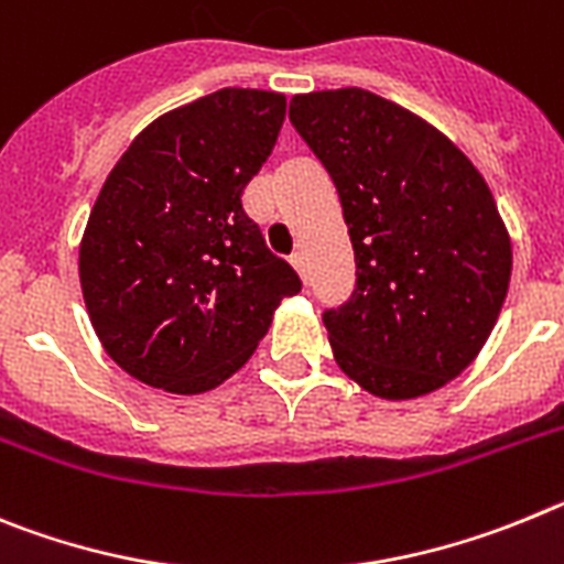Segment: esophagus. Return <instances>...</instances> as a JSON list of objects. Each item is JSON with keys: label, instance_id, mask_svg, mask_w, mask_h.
<instances>
[{"label": "esophagus", "instance_id": "obj_1", "mask_svg": "<svg viewBox=\"0 0 564 564\" xmlns=\"http://www.w3.org/2000/svg\"><path fill=\"white\" fill-rule=\"evenodd\" d=\"M289 261H292L294 270H297L303 278H306V252H303V250L292 252V258H289Z\"/></svg>", "mask_w": 564, "mask_h": 564}]
</instances>
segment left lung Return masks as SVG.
Masks as SVG:
<instances>
[{
  "instance_id": "1",
  "label": "left lung",
  "mask_w": 564,
  "mask_h": 564,
  "mask_svg": "<svg viewBox=\"0 0 564 564\" xmlns=\"http://www.w3.org/2000/svg\"><path fill=\"white\" fill-rule=\"evenodd\" d=\"M289 120L337 185L357 289L323 323L337 365L390 402L478 357L503 308L511 238L469 156L368 89L294 95Z\"/></svg>"
}]
</instances>
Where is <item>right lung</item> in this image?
Here are the masks:
<instances>
[{
	"instance_id": "1",
	"label": "right lung",
	"mask_w": 564,
	"mask_h": 564,
	"mask_svg": "<svg viewBox=\"0 0 564 564\" xmlns=\"http://www.w3.org/2000/svg\"><path fill=\"white\" fill-rule=\"evenodd\" d=\"M286 98L227 86L145 126L106 176L80 238L93 328L140 382L194 395L230 379L301 278L241 207Z\"/></svg>"
}]
</instances>
